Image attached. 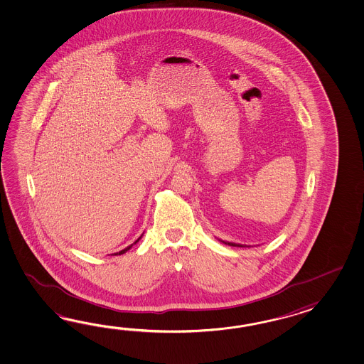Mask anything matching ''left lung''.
<instances>
[{"label": "left lung", "instance_id": "obj_1", "mask_svg": "<svg viewBox=\"0 0 364 364\" xmlns=\"http://www.w3.org/2000/svg\"><path fill=\"white\" fill-rule=\"evenodd\" d=\"M230 245H232V247H242V245H239V244H234V242H228Z\"/></svg>", "mask_w": 364, "mask_h": 364}]
</instances>
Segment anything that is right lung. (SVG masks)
Masks as SVG:
<instances>
[{
	"label": "right lung",
	"instance_id": "obj_1",
	"mask_svg": "<svg viewBox=\"0 0 364 364\" xmlns=\"http://www.w3.org/2000/svg\"><path fill=\"white\" fill-rule=\"evenodd\" d=\"M139 239H141V237H139ZM139 239H138V240H139ZM138 240H137V242H138ZM130 248H132V245H129V247H127V248H125V250H122V251L119 252V253H116V255H122V253H125V252L129 251Z\"/></svg>",
	"mask_w": 364,
	"mask_h": 364
}]
</instances>
